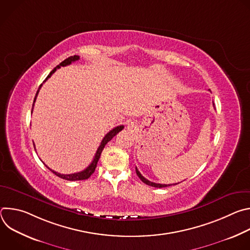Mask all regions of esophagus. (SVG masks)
I'll return each instance as SVG.
<instances>
[{
	"label": "esophagus",
	"instance_id": "34e87169",
	"mask_svg": "<svg viewBox=\"0 0 250 250\" xmlns=\"http://www.w3.org/2000/svg\"><path fill=\"white\" fill-rule=\"evenodd\" d=\"M127 128H128L129 130H135V129H136V125H135L134 123L130 122V123L127 125Z\"/></svg>",
	"mask_w": 250,
	"mask_h": 250
}]
</instances>
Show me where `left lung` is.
I'll return each instance as SVG.
<instances>
[{"label":"left lung","instance_id":"left-lung-1","mask_svg":"<svg viewBox=\"0 0 250 250\" xmlns=\"http://www.w3.org/2000/svg\"><path fill=\"white\" fill-rule=\"evenodd\" d=\"M135 171H136V174H137V176L139 177V179L144 182V183H146V185H148V186H152V187H155V188H164V187H168V186H172V184H157V183H153V182H150V181H148L147 179H146V178L142 176L141 174H140V172L138 171V169L135 167ZM178 184V183H177ZM173 185H176V184H173Z\"/></svg>","mask_w":250,"mask_h":250}]
</instances>
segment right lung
<instances>
[{
	"mask_svg": "<svg viewBox=\"0 0 250 250\" xmlns=\"http://www.w3.org/2000/svg\"><path fill=\"white\" fill-rule=\"evenodd\" d=\"M79 56L78 55H74V56H70V57H68L67 59H65L64 61H62L59 65H57L51 72L48 74V76L46 77V79H45V81L48 79V78H50V76L55 72L56 71V69H58V68H60L61 66H67V65H69V64H71L72 62H74V61H77V60H79ZM44 81V82H45ZM42 84L40 86V88H39V90H38V92H37V94H35V97H34V100H33V104H32V110H33V105H34V102H35V100H37V97H38V95H39V92H40V89L42 88ZM32 110H31V114H32ZM123 128H124V125H119V126H117V127H115V128H113L112 130H110L108 133H106L105 135H104V137L103 138V140H102V142H101V145H100V146L98 147V149H97V152H96V154H95V156H94V159H93V161L91 162V164L85 169V170H83V171H81V172H78V173H74V174H60V173H58V172H55L54 170H52V169H50L47 165H45L51 172H53L56 176H58V177H60V178H62V179H65V180H69V181H77V180H86V179H88V178L95 172V169H96V167H97V163H98V161H99V159H100V156H101V153H102V151H103V149H104V146L108 144V142L117 134V133H119L121 130H123ZM33 146H34V145H33Z\"/></svg>",
	"mask_w": 250,
	"mask_h": 250,
	"instance_id": "obj_1",
	"label": "right lung"
}]
</instances>
